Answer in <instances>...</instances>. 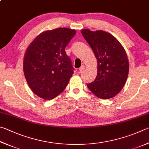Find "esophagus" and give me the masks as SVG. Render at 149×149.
<instances>
[{
    "instance_id": "obj_1",
    "label": "esophagus",
    "mask_w": 149,
    "mask_h": 149,
    "mask_svg": "<svg viewBox=\"0 0 149 149\" xmlns=\"http://www.w3.org/2000/svg\"><path fill=\"white\" fill-rule=\"evenodd\" d=\"M84 68H85L84 65H82V66L79 68V70L80 71H82V70L84 69Z\"/></svg>"
}]
</instances>
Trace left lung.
<instances>
[{"mask_svg":"<svg viewBox=\"0 0 149 149\" xmlns=\"http://www.w3.org/2000/svg\"><path fill=\"white\" fill-rule=\"evenodd\" d=\"M81 33L93 49L97 61V74L88 88L99 98H112L120 92L129 72V62L123 46L103 31L83 29Z\"/></svg>","mask_w":149,"mask_h":149,"instance_id":"8db88e82","label":"left lung"}]
</instances>
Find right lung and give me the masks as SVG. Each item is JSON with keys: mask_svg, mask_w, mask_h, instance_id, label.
<instances>
[{"mask_svg": "<svg viewBox=\"0 0 149 149\" xmlns=\"http://www.w3.org/2000/svg\"><path fill=\"white\" fill-rule=\"evenodd\" d=\"M75 34L76 31L68 28L46 31L28 47L23 71L31 89L38 97L52 100L66 88L74 68L65 48Z\"/></svg>", "mask_w": 149, "mask_h": 149, "instance_id": "1", "label": "right lung"}]
</instances>
